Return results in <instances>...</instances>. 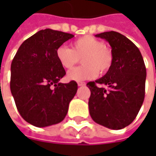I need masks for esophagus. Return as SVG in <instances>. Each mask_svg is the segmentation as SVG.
Instances as JSON below:
<instances>
[{
    "label": "esophagus",
    "instance_id": "34e87169",
    "mask_svg": "<svg viewBox=\"0 0 156 156\" xmlns=\"http://www.w3.org/2000/svg\"><path fill=\"white\" fill-rule=\"evenodd\" d=\"M85 85H86L85 82H82V81H79V82H78V86H79V87H82V86H85Z\"/></svg>",
    "mask_w": 156,
    "mask_h": 156
}]
</instances>
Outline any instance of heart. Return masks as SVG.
Returning <instances> with one entry per match:
<instances>
[{"label": "heart", "instance_id": "b5f03b06", "mask_svg": "<svg viewBox=\"0 0 156 156\" xmlns=\"http://www.w3.org/2000/svg\"><path fill=\"white\" fill-rule=\"evenodd\" d=\"M58 62L64 69H72L81 58V67L75 68L68 73L71 81H82L95 78L99 72L107 73L113 63V54L105 47L103 41L92 35H84L74 41L71 48L60 46L56 49Z\"/></svg>", "mask_w": 156, "mask_h": 156}]
</instances>
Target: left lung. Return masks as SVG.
I'll return each mask as SVG.
<instances>
[{
    "label": "left lung",
    "mask_w": 156,
    "mask_h": 156,
    "mask_svg": "<svg viewBox=\"0 0 156 156\" xmlns=\"http://www.w3.org/2000/svg\"><path fill=\"white\" fill-rule=\"evenodd\" d=\"M95 36L109 43L113 63L104 76L87 83L91 92L89 114L101 126L122 129L132 123L143 103L146 67L139 48L123 34L110 31Z\"/></svg>",
    "instance_id": "obj_1"
}]
</instances>
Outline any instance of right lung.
Returning a JSON list of instances; mask_svg holds the SVG:
<instances>
[{"label":"right lung","mask_w":156,"mask_h":156,"mask_svg":"<svg viewBox=\"0 0 156 156\" xmlns=\"http://www.w3.org/2000/svg\"><path fill=\"white\" fill-rule=\"evenodd\" d=\"M71 34L47 28L23 41L11 63L10 90L21 117L38 128L61 122L77 83H62L65 69L58 62L56 49Z\"/></svg>","instance_id":"1"}]
</instances>
